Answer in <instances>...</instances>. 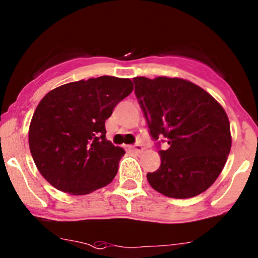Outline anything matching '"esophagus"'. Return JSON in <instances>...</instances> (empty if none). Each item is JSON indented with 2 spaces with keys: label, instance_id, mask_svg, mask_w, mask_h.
I'll return each instance as SVG.
<instances>
[{
  "label": "esophagus",
  "instance_id": "obj_1",
  "mask_svg": "<svg viewBox=\"0 0 258 258\" xmlns=\"http://www.w3.org/2000/svg\"><path fill=\"white\" fill-rule=\"evenodd\" d=\"M127 148L132 152H137V153H140V152L143 151V147L141 145H138V143H136V145L134 146H127Z\"/></svg>",
  "mask_w": 258,
  "mask_h": 258
}]
</instances>
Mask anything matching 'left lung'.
I'll return each instance as SVG.
<instances>
[{
    "mask_svg": "<svg viewBox=\"0 0 258 258\" xmlns=\"http://www.w3.org/2000/svg\"><path fill=\"white\" fill-rule=\"evenodd\" d=\"M161 165L147 173L154 190L175 199L205 191L216 180L231 150L230 122L221 105L195 84L178 78L134 79ZM164 140L159 141V138ZM167 147L162 150L160 143Z\"/></svg>",
    "mask_w": 258,
    "mask_h": 258,
    "instance_id": "1",
    "label": "left lung"
}]
</instances>
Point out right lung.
I'll return each instance as SVG.
<instances>
[{"label":"right lung","instance_id":"right-lung-1","mask_svg":"<svg viewBox=\"0 0 258 258\" xmlns=\"http://www.w3.org/2000/svg\"><path fill=\"white\" fill-rule=\"evenodd\" d=\"M132 90L130 79L105 75L65 84L43 97L29 126V150L54 188L84 195L112 181L124 151L106 140L105 121Z\"/></svg>","mask_w":258,"mask_h":258}]
</instances>
